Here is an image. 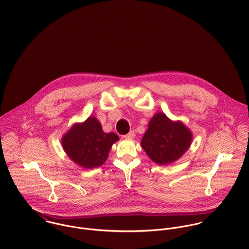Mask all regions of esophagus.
Masks as SVG:
<instances>
[{
	"mask_svg": "<svg viewBox=\"0 0 249 249\" xmlns=\"http://www.w3.org/2000/svg\"><path fill=\"white\" fill-rule=\"evenodd\" d=\"M135 136H136V134H135V132L134 131H130L127 135H125V136H123L125 139H133V138H135Z\"/></svg>",
	"mask_w": 249,
	"mask_h": 249,
	"instance_id": "1",
	"label": "esophagus"
}]
</instances>
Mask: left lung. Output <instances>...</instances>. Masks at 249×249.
<instances>
[{"instance_id": "1", "label": "left lung", "mask_w": 249, "mask_h": 249, "mask_svg": "<svg viewBox=\"0 0 249 249\" xmlns=\"http://www.w3.org/2000/svg\"><path fill=\"white\" fill-rule=\"evenodd\" d=\"M192 132L182 122H172L160 112L150 120L142 140V147L150 159L159 164L178 160L190 147Z\"/></svg>"}]
</instances>
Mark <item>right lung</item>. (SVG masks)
I'll list each match as a JSON object with an SVG mask.
<instances>
[{
  "mask_svg": "<svg viewBox=\"0 0 249 249\" xmlns=\"http://www.w3.org/2000/svg\"><path fill=\"white\" fill-rule=\"evenodd\" d=\"M119 140L114 133H105L99 121L91 116L82 124H75L62 138V147L68 157L85 168L102 165Z\"/></svg>",
  "mask_w": 249,
  "mask_h": 249,
  "instance_id": "right-lung-1",
  "label": "right lung"
}]
</instances>
